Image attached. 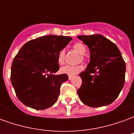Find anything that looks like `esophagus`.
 <instances>
[{"label": "esophagus", "instance_id": "34e87169", "mask_svg": "<svg viewBox=\"0 0 134 134\" xmlns=\"http://www.w3.org/2000/svg\"><path fill=\"white\" fill-rule=\"evenodd\" d=\"M73 76H71V75H69L68 76V79H69V80H71L72 79Z\"/></svg>", "mask_w": 134, "mask_h": 134}]
</instances>
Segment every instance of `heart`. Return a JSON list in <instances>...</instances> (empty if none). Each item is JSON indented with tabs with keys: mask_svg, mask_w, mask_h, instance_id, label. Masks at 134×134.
<instances>
[{
	"mask_svg": "<svg viewBox=\"0 0 134 134\" xmlns=\"http://www.w3.org/2000/svg\"><path fill=\"white\" fill-rule=\"evenodd\" d=\"M74 49L77 51L79 54H80L82 55L85 54L87 52V49L85 47L84 45L81 43H76L73 45ZM64 50L61 49L58 53L57 55V62L59 64H62L64 63ZM82 70V67L80 65H65L64 67L61 68V72L64 74H67L69 75H74L77 74L80 72H81Z\"/></svg>",
	"mask_w": 134,
	"mask_h": 134,
	"instance_id": "1",
	"label": "heart"
}]
</instances>
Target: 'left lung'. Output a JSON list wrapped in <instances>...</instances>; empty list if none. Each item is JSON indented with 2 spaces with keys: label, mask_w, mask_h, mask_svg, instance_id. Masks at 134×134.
I'll return each instance as SVG.
<instances>
[{
  "label": "left lung",
  "mask_w": 134,
  "mask_h": 134,
  "mask_svg": "<svg viewBox=\"0 0 134 134\" xmlns=\"http://www.w3.org/2000/svg\"><path fill=\"white\" fill-rule=\"evenodd\" d=\"M90 52V61L80 74L82 83L77 90L80 100L93 108L112 103L125 82L126 64L117 46L103 36H78Z\"/></svg>",
  "instance_id": "1"
}]
</instances>
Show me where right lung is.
<instances>
[{
    "mask_svg": "<svg viewBox=\"0 0 134 134\" xmlns=\"http://www.w3.org/2000/svg\"><path fill=\"white\" fill-rule=\"evenodd\" d=\"M72 38L48 35L28 41L11 65L10 80L16 96L25 105L44 110L55 103L67 74L55 75L59 69L57 55Z\"/></svg>",
    "mask_w": 134,
    "mask_h": 134,
    "instance_id": "obj_1",
    "label": "right lung"
}]
</instances>
